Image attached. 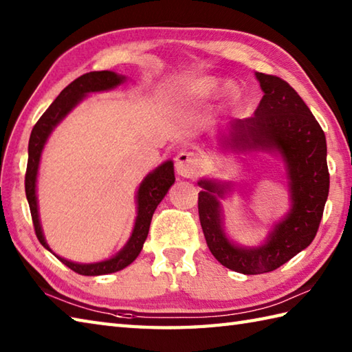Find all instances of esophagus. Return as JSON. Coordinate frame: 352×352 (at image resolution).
<instances>
[{
  "label": "esophagus",
  "mask_w": 352,
  "mask_h": 352,
  "mask_svg": "<svg viewBox=\"0 0 352 352\" xmlns=\"http://www.w3.org/2000/svg\"><path fill=\"white\" fill-rule=\"evenodd\" d=\"M201 168L199 157L192 151H182L175 157V169L178 174L186 178H192L198 175Z\"/></svg>",
  "instance_id": "esophagus-1"
}]
</instances>
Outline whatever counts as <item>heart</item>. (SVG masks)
I'll list each match as a JSON object with an SVG mask.
<instances>
[{
    "label": "heart",
    "instance_id": "b5f03b06",
    "mask_svg": "<svg viewBox=\"0 0 352 352\" xmlns=\"http://www.w3.org/2000/svg\"><path fill=\"white\" fill-rule=\"evenodd\" d=\"M223 89V83L216 78H199L189 87V94L195 98H210Z\"/></svg>",
    "mask_w": 352,
    "mask_h": 352
}]
</instances>
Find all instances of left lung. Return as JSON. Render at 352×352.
Masks as SVG:
<instances>
[{"mask_svg": "<svg viewBox=\"0 0 352 352\" xmlns=\"http://www.w3.org/2000/svg\"><path fill=\"white\" fill-rule=\"evenodd\" d=\"M263 91L254 115L230 122L226 148L276 151L286 163L292 207L257 248L234 245L223 233L219 198L228 186L199 180L198 213L208 250L231 271L256 275L280 267L315 239L330 189L327 142L316 118L287 81L257 72Z\"/></svg>", "mask_w": 352, "mask_h": 352, "instance_id": "8db88e82", "label": "left lung"}]
</instances>
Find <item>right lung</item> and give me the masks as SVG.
<instances>
[{
    "instance_id": "add662e5",
    "label": "right lung",
    "mask_w": 352,
    "mask_h": 352,
    "mask_svg": "<svg viewBox=\"0 0 352 352\" xmlns=\"http://www.w3.org/2000/svg\"><path fill=\"white\" fill-rule=\"evenodd\" d=\"M125 77L119 76L113 71H94L87 72L72 81L71 85L66 86L60 95L57 96L54 102L47 109V111L39 118V121L33 126L32 134H30L28 142V162H27V172H25V195L32 212V219L36 236L39 242L51 251L47 241H45L41 221H39V210H37V198H36V178L37 170H39V162L42 149L47 144L51 131L56 129L57 124L69 113V111L77 106V104L85 98L87 94L92 92H102L110 91L121 83H124ZM175 182L174 175V163L170 160L162 163L159 168H155L153 172L144 178L138 190V216L134 222L133 233L125 243L124 248L119 251L115 257L109 260L98 261V263H74V261L66 260L60 256H54L62 261L63 265L72 269L74 272L80 275H106L111 272H118L121 269L131 265L142 251V246L146 241L149 223H151L153 214L157 206L166 195L169 188Z\"/></svg>"
}]
</instances>
